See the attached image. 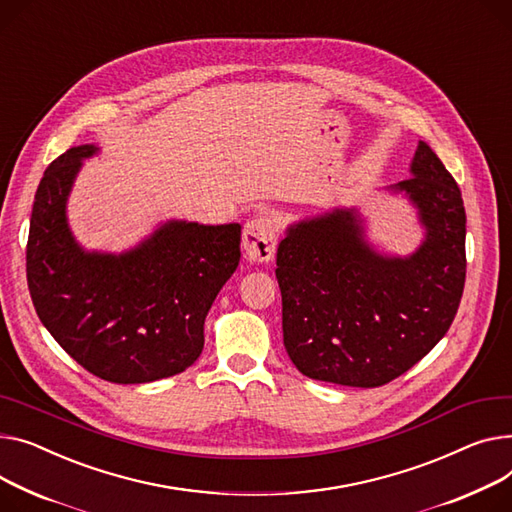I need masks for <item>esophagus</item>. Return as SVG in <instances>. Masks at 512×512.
Returning <instances> with one entry per match:
<instances>
[{
	"instance_id": "1",
	"label": "esophagus",
	"mask_w": 512,
	"mask_h": 512,
	"mask_svg": "<svg viewBox=\"0 0 512 512\" xmlns=\"http://www.w3.org/2000/svg\"><path fill=\"white\" fill-rule=\"evenodd\" d=\"M278 230L274 220L267 214H259L251 218L243 230V247L249 261L265 263L276 255Z\"/></svg>"
}]
</instances>
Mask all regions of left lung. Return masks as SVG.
<instances>
[{"label":"left lung","instance_id":"left-lung-1","mask_svg":"<svg viewBox=\"0 0 512 512\" xmlns=\"http://www.w3.org/2000/svg\"><path fill=\"white\" fill-rule=\"evenodd\" d=\"M405 191L426 226L407 259L374 253L354 210L292 226L278 247L284 346L309 379L381 387L445 335L465 286V208L445 164L420 142Z\"/></svg>","mask_w":512,"mask_h":512}]
</instances>
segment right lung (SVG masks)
<instances>
[{
  "instance_id": "add662e5",
  "label": "right lung",
  "mask_w": 512,
  "mask_h": 512,
  "mask_svg": "<svg viewBox=\"0 0 512 512\" xmlns=\"http://www.w3.org/2000/svg\"><path fill=\"white\" fill-rule=\"evenodd\" d=\"M55 158L34 195L26 280L55 342L94 377L138 385L189 368L203 321L241 261V226L170 222L125 255L84 253L67 228L65 201L82 158Z\"/></svg>"
}]
</instances>
